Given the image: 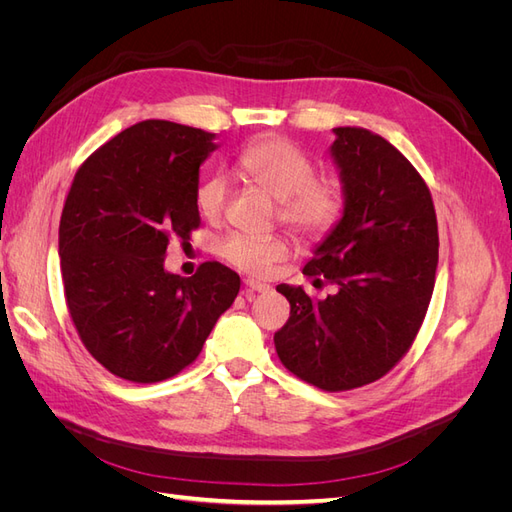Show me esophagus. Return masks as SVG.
<instances>
[{
	"mask_svg": "<svg viewBox=\"0 0 512 512\" xmlns=\"http://www.w3.org/2000/svg\"><path fill=\"white\" fill-rule=\"evenodd\" d=\"M271 286L269 284H262L256 280H245V292H267Z\"/></svg>",
	"mask_w": 512,
	"mask_h": 512,
	"instance_id": "1",
	"label": "esophagus"
}]
</instances>
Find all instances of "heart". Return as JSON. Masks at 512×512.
<instances>
[{
    "label": "heart",
    "instance_id": "obj_1",
    "mask_svg": "<svg viewBox=\"0 0 512 512\" xmlns=\"http://www.w3.org/2000/svg\"><path fill=\"white\" fill-rule=\"evenodd\" d=\"M237 170L277 200L275 220L301 241L327 237L346 211V188L339 177H316V164L284 138H260L241 149ZM196 209L207 222H218L228 205V183L209 175L196 185ZM288 252L282 235L232 232L218 245L224 262L239 271L265 275Z\"/></svg>",
    "mask_w": 512,
    "mask_h": 512
}]
</instances>
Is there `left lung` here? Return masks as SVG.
<instances>
[{
    "instance_id": "left-lung-1",
    "label": "left lung",
    "mask_w": 512,
    "mask_h": 512,
    "mask_svg": "<svg viewBox=\"0 0 512 512\" xmlns=\"http://www.w3.org/2000/svg\"><path fill=\"white\" fill-rule=\"evenodd\" d=\"M333 132L346 211L303 275L335 294L316 301L301 286H277L290 318L273 337L290 374L329 393L376 382L404 359L427 314L440 245L431 192L404 153L363 128Z\"/></svg>"
}]
</instances>
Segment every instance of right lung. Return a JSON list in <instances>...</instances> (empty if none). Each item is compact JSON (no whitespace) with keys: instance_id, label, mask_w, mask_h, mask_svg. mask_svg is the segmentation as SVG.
Masks as SVG:
<instances>
[{"instance_id":"obj_1","label":"right lung","mask_w":512,"mask_h":512,"mask_svg":"<svg viewBox=\"0 0 512 512\" xmlns=\"http://www.w3.org/2000/svg\"><path fill=\"white\" fill-rule=\"evenodd\" d=\"M215 134L147 119L79 166L59 222L61 280L83 346L113 376L153 384L196 361L241 280L220 262L164 271L200 226L198 168Z\"/></svg>"}]
</instances>
